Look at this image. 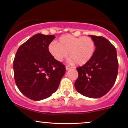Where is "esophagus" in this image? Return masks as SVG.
Segmentation results:
<instances>
[{
	"mask_svg": "<svg viewBox=\"0 0 128 128\" xmlns=\"http://www.w3.org/2000/svg\"><path fill=\"white\" fill-rule=\"evenodd\" d=\"M72 68L71 67L68 66H66V70H68V69H70V68Z\"/></svg>",
	"mask_w": 128,
	"mask_h": 128,
	"instance_id": "1",
	"label": "esophagus"
}]
</instances>
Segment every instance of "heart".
<instances>
[{
    "label": "heart",
    "mask_w": 128,
    "mask_h": 128,
    "mask_svg": "<svg viewBox=\"0 0 128 128\" xmlns=\"http://www.w3.org/2000/svg\"><path fill=\"white\" fill-rule=\"evenodd\" d=\"M48 49L49 53L58 61H62L65 59L68 52L71 62L83 66L93 57L95 44L90 37H75L70 34H64L58 39L57 43H50Z\"/></svg>",
    "instance_id": "1"
}]
</instances>
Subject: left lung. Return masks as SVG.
I'll list each match as a JSON object with an SVG mask.
<instances>
[{"mask_svg": "<svg viewBox=\"0 0 128 128\" xmlns=\"http://www.w3.org/2000/svg\"><path fill=\"white\" fill-rule=\"evenodd\" d=\"M95 44L93 57L87 64L76 68L75 82L77 92L87 97L98 98L106 95L116 82L118 69L116 48L102 36L89 35Z\"/></svg>", "mask_w": 128, "mask_h": 128, "instance_id": "8db88e82", "label": "left lung"}]
</instances>
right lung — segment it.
I'll use <instances>...</instances> for the list:
<instances>
[{
	"label": "right lung",
	"instance_id": "right-lung-1",
	"mask_svg": "<svg viewBox=\"0 0 128 128\" xmlns=\"http://www.w3.org/2000/svg\"><path fill=\"white\" fill-rule=\"evenodd\" d=\"M54 35L38 33L18 48L13 62L14 76L21 93L32 100L51 96L58 88L66 67L48 52Z\"/></svg>",
	"mask_w": 128,
	"mask_h": 128
}]
</instances>
